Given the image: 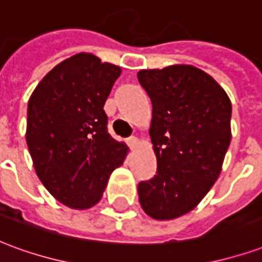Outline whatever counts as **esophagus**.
<instances>
[{
  "label": "esophagus",
  "instance_id": "1",
  "mask_svg": "<svg viewBox=\"0 0 262 262\" xmlns=\"http://www.w3.org/2000/svg\"><path fill=\"white\" fill-rule=\"evenodd\" d=\"M137 143H139V139L136 136H132L127 139V144H129V147L135 148L137 146Z\"/></svg>",
  "mask_w": 262,
  "mask_h": 262
}]
</instances>
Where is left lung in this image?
<instances>
[{
    "label": "left lung",
    "instance_id": "8db88e82",
    "mask_svg": "<svg viewBox=\"0 0 262 262\" xmlns=\"http://www.w3.org/2000/svg\"><path fill=\"white\" fill-rule=\"evenodd\" d=\"M153 105V180L139 184L143 210L156 220L189 213L222 172L231 140V102L212 75L191 64L140 70Z\"/></svg>",
    "mask_w": 262,
    "mask_h": 262
}]
</instances>
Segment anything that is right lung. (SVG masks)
Segmentation results:
<instances>
[{
    "label": "right lung",
    "mask_w": 262,
    "mask_h": 262,
    "mask_svg": "<svg viewBox=\"0 0 262 262\" xmlns=\"http://www.w3.org/2000/svg\"><path fill=\"white\" fill-rule=\"evenodd\" d=\"M119 66L77 53L53 67L28 102L26 143L45 188L66 206H95L129 147L108 133L103 105Z\"/></svg>",
    "instance_id": "right-lung-1"
}]
</instances>
